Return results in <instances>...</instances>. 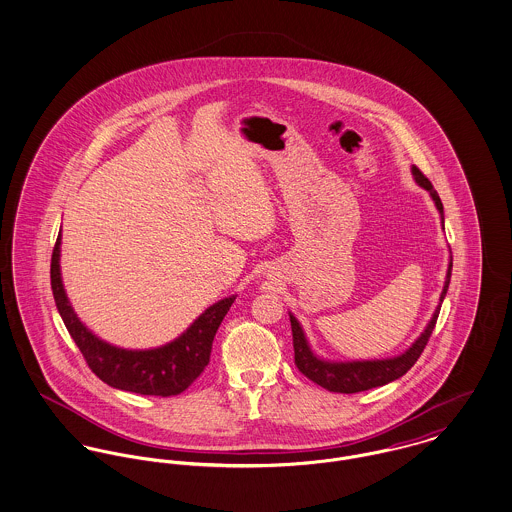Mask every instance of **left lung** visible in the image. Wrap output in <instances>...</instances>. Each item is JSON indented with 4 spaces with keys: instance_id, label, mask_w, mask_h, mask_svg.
I'll list each match as a JSON object with an SVG mask.
<instances>
[{
    "instance_id": "obj_1",
    "label": "left lung",
    "mask_w": 512,
    "mask_h": 512,
    "mask_svg": "<svg viewBox=\"0 0 512 512\" xmlns=\"http://www.w3.org/2000/svg\"><path fill=\"white\" fill-rule=\"evenodd\" d=\"M411 174L415 178V182L425 188L433 202L437 205L441 219L444 223L443 202L437 194V190L433 188V184L429 182V178L419 171L417 167H411ZM450 273H452V258L448 264V272H446V281H444L443 293H441V303L446 297L448 291V283H450ZM441 303L437 310L433 312L431 322L427 324V328L423 330V334L417 340L411 343L408 351H404L398 357L392 359H376V361H347V363H332V361H324L320 357H316L310 351L305 332L301 328V324L297 322V318L289 312V320H291V330H293V349H295V365L303 375L310 378L312 382L320 384L322 388L330 390V392H340V394H355V392H363V390H371L376 386H384L400 376L406 375L409 369L415 365V361L419 359V355L423 353L427 341L431 338L439 312H441Z\"/></svg>"
}]
</instances>
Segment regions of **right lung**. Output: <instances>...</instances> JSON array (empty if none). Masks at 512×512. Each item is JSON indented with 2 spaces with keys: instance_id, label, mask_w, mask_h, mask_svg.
Segmentation results:
<instances>
[{
  "instance_id": "1",
  "label": "right lung",
  "mask_w": 512,
  "mask_h": 512,
  "mask_svg": "<svg viewBox=\"0 0 512 512\" xmlns=\"http://www.w3.org/2000/svg\"><path fill=\"white\" fill-rule=\"evenodd\" d=\"M60 244L62 235H58L50 264L54 301L68 328L69 336L73 338L95 375L118 390L167 398L184 392L204 373L217 328L235 303V297H227L211 305L194 320V324L182 336L163 347L145 351L122 349L99 340L81 324V320L73 312L60 273Z\"/></svg>"
}]
</instances>
